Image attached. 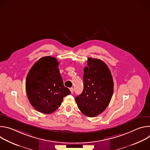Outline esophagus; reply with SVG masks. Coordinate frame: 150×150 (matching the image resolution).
I'll return each mask as SVG.
<instances>
[{"label":"esophagus","instance_id":"1","mask_svg":"<svg viewBox=\"0 0 150 150\" xmlns=\"http://www.w3.org/2000/svg\"><path fill=\"white\" fill-rule=\"evenodd\" d=\"M70 91H71V93H74V88H70Z\"/></svg>","mask_w":150,"mask_h":150}]
</instances>
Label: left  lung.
Instances as JSON below:
<instances>
[{
  "instance_id": "obj_1",
  "label": "left lung",
  "mask_w": 150,
  "mask_h": 150,
  "mask_svg": "<svg viewBox=\"0 0 150 150\" xmlns=\"http://www.w3.org/2000/svg\"><path fill=\"white\" fill-rule=\"evenodd\" d=\"M84 87L75 97L80 111L93 117L101 113L108 106L113 93V81L111 72L100 59L88 58L87 67L83 69Z\"/></svg>"
}]
</instances>
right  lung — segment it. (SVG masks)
<instances>
[{"instance_id":"add662e5","label":"right lung","mask_w":150,"mask_h":150,"mask_svg":"<svg viewBox=\"0 0 150 150\" xmlns=\"http://www.w3.org/2000/svg\"><path fill=\"white\" fill-rule=\"evenodd\" d=\"M59 64L54 57H42L34 64L27 76L28 98L33 108L42 113L54 112L60 106L63 97L71 94L64 86Z\"/></svg>"}]
</instances>
